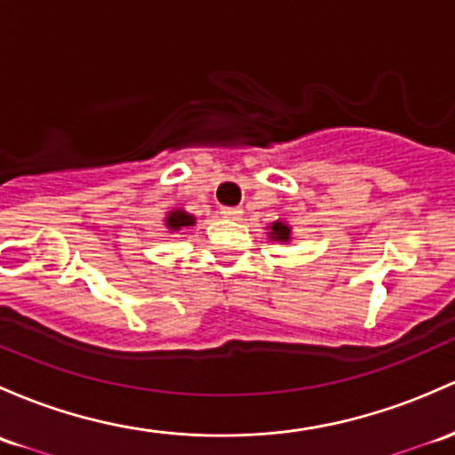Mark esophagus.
I'll return each mask as SVG.
<instances>
[{"instance_id":"34e87169","label":"esophagus","mask_w":455,"mask_h":455,"mask_svg":"<svg viewBox=\"0 0 455 455\" xmlns=\"http://www.w3.org/2000/svg\"><path fill=\"white\" fill-rule=\"evenodd\" d=\"M220 213L224 215V218H231V220H240V215L243 213L240 207H222L220 209Z\"/></svg>"}]
</instances>
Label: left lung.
<instances>
[{"label":"left lung","instance_id":"1","mask_svg":"<svg viewBox=\"0 0 455 455\" xmlns=\"http://www.w3.org/2000/svg\"><path fill=\"white\" fill-rule=\"evenodd\" d=\"M267 235H270V240L275 242H290L291 228L283 222V220H276V222H272L270 233H267Z\"/></svg>","mask_w":455,"mask_h":455}]
</instances>
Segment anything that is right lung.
<instances>
[{"label": "right lung", "mask_w": 455, "mask_h": 455, "mask_svg": "<svg viewBox=\"0 0 455 455\" xmlns=\"http://www.w3.org/2000/svg\"><path fill=\"white\" fill-rule=\"evenodd\" d=\"M194 224H196L194 215L183 212V209H174V212L167 213L165 218V227L170 228V231H180L183 227H194Z\"/></svg>", "instance_id": "obj_1"}]
</instances>
